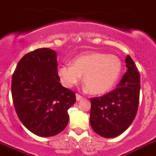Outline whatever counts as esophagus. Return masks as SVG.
Segmentation results:
<instances>
[{"label":"esophagus","instance_id":"esophagus-1","mask_svg":"<svg viewBox=\"0 0 156 156\" xmlns=\"http://www.w3.org/2000/svg\"><path fill=\"white\" fill-rule=\"evenodd\" d=\"M83 98L81 94H76V99H77V101H79V100H81L82 98Z\"/></svg>","mask_w":156,"mask_h":156}]
</instances>
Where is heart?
I'll list each match as a JSON object with an SVG mask.
<instances>
[{
    "mask_svg": "<svg viewBox=\"0 0 156 156\" xmlns=\"http://www.w3.org/2000/svg\"><path fill=\"white\" fill-rule=\"evenodd\" d=\"M121 72L122 62L119 57L93 52L75 58L71 65L62 66L58 74L66 87L78 84L83 75V82L90 92L101 94L113 88Z\"/></svg>",
    "mask_w": 156,
    "mask_h": 156,
    "instance_id": "heart-1",
    "label": "heart"
}]
</instances>
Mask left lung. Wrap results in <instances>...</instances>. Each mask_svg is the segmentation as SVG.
I'll use <instances>...</instances> for the list:
<instances>
[{
	"instance_id": "obj_1",
	"label": "left lung",
	"mask_w": 156,
	"mask_h": 156,
	"mask_svg": "<svg viewBox=\"0 0 156 156\" xmlns=\"http://www.w3.org/2000/svg\"><path fill=\"white\" fill-rule=\"evenodd\" d=\"M127 71L116 88L100 97L91 98L90 125L94 132L114 138L128 128L137 114L140 92V74L127 55Z\"/></svg>"
}]
</instances>
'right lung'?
I'll return each mask as SVG.
<instances>
[{
	"instance_id": "right-lung-1",
	"label": "right lung",
	"mask_w": 156,
	"mask_h": 156,
	"mask_svg": "<svg viewBox=\"0 0 156 156\" xmlns=\"http://www.w3.org/2000/svg\"><path fill=\"white\" fill-rule=\"evenodd\" d=\"M56 52L41 48L19 61L12 77V98L19 119L42 137L58 135L69 122L68 110L75 93L62 87L58 74Z\"/></svg>"
}]
</instances>
